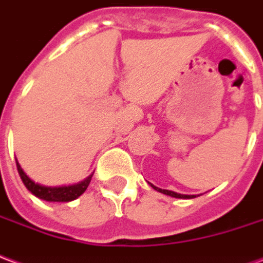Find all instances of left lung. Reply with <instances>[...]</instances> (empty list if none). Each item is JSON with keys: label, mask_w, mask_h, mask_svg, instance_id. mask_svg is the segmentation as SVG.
Masks as SVG:
<instances>
[{"label": "left lung", "mask_w": 263, "mask_h": 263, "mask_svg": "<svg viewBox=\"0 0 263 263\" xmlns=\"http://www.w3.org/2000/svg\"><path fill=\"white\" fill-rule=\"evenodd\" d=\"M150 185L153 189H155V191H157V192L164 193V195H168V196H171V197H176V199H193V197H196V195H182V193H176V192H174V191H166V189L157 187V186H154L153 183H150Z\"/></svg>", "instance_id": "left-lung-1"}]
</instances>
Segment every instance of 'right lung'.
<instances>
[{
  "label": "right lung",
  "mask_w": 263,
  "mask_h": 263,
  "mask_svg": "<svg viewBox=\"0 0 263 263\" xmlns=\"http://www.w3.org/2000/svg\"><path fill=\"white\" fill-rule=\"evenodd\" d=\"M16 168H18L19 176L24 182V185L26 189L29 191L32 195L36 197H39L42 200L46 202H60L67 203L71 200H76L77 197H80L82 193L87 191L88 185L91 182V178L93 174L85 178L84 181L78 182V183H72V185H63V186H46V185H40L37 182H34L30 179L29 176L25 174L22 170V166L19 165L18 160H16Z\"/></svg>",
  "instance_id": "right-lung-1"
}]
</instances>
